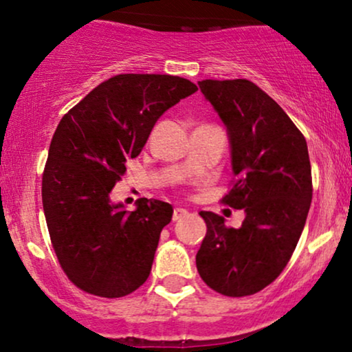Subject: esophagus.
<instances>
[{
	"label": "esophagus",
	"instance_id": "esophagus-1",
	"mask_svg": "<svg viewBox=\"0 0 352 352\" xmlns=\"http://www.w3.org/2000/svg\"><path fill=\"white\" fill-rule=\"evenodd\" d=\"M187 210H185V208H179V207H177V208H173V213H172V220L173 221H177V220H180V218H184L185 215H187Z\"/></svg>",
	"mask_w": 352,
	"mask_h": 352
}]
</instances>
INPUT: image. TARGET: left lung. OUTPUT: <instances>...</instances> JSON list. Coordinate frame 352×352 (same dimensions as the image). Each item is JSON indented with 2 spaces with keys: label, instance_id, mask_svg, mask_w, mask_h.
<instances>
[{
  "label": "left lung",
  "instance_id": "1",
  "mask_svg": "<svg viewBox=\"0 0 352 352\" xmlns=\"http://www.w3.org/2000/svg\"><path fill=\"white\" fill-rule=\"evenodd\" d=\"M227 125L235 179L220 201L246 217L240 228L200 212L207 235L197 270L213 292L250 296L280 276L296 248L311 199L308 145L283 109L248 79L200 80Z\"/></svg>",
  "mask_w": 352,
  "mask_h": 352
}]
</instances>
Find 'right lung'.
<instances>
[{"label":"right lung","instance_id":"obj_1","mask_svg":"<svg viewBox=\"0 0 352 352\" xmlns=\"http://www.w3.org/2000/svg\"><path fill=\"white\" fill-rule=\"evenodd\" d=\"M197 89L179 76L119 74L60 119L44 165L43 208L60 268L82 292L122 298L151 274L172 205L139 199L129 213L109 193L159 117Z\"/></svg>","mask_w":352,"mask_h":352}]
</instances>
